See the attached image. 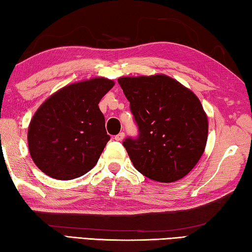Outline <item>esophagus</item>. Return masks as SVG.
<instances>
[{
	"instance_id": "34e87169",
	"label": "esophagus",
	"mask_w": 252,
	"mask_h": 252,
	"mask_svg": "<svg viewBox=\"0 0 252 252\" xmlns=\"http://www.w3.org/2000/svg\"><path fill=\"white\" fill-rule=\"evenodd\" d=\"M124 137H125V133H123V131H122V133H119L118 135L115 136V139L119 142V141H123Z\"/></svg>"
}]
</instances>
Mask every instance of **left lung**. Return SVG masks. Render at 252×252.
<instances>
[{"instance_id":"left-lung-1","label":"left lung","mask_w":252,"mask_h":252,"mask_svg":"<svg viewBox=\"0 0 252 252\" xmlns=\"http://www.w3.org/2000/svg\"><path fill=\"white\" fill-rule=\"evenodd\" d=\"M119 85L137 123V139L123 143L136 170L176 182L199 162L208 141V116L196 94L163 73L122 77Z\"/></svg>"}]
</instances>
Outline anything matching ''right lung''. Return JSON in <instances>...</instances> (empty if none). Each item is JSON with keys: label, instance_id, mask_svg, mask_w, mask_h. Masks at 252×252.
Listing matches in <instances>:
<instances>
[{"label": "right lung", "instance_id": "obj_1", "mask_svg": "<svg viewBox=\"0 0 252 252\" xmlns=\"http://www.w3.org/2000/svg\"><path fill=\"white\" fill-rule=\"evenodd\" d=\"M114 85L102 77L73 82L36 109L28 128V145L44 174L73 180L97 164L110 138L98 104Z\"/></svg>", "mask_w": 252, "mask_h": 252}]
</instances>
